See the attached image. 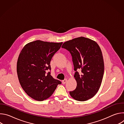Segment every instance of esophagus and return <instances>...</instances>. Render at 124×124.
I'll list each match as a JSON object with an SVG mask.
<instances>
[{
	"mask_svg": "<svg viewBox=\"0 0 124 124\" xmlns=\"http://www.w3.org/2000/svg\"><path fill=\"white\" fill-rule=\"evenodd\" d=\"M67 79L66 78V79H64L63 80H62V83L63 84H65L66 83V82H67Z\"/></svg>",
	"mask_w": 124,
	"mask_h": 124,
	"instance_id": "obj_1",
	"label": "esophagus"
}]
</instances>
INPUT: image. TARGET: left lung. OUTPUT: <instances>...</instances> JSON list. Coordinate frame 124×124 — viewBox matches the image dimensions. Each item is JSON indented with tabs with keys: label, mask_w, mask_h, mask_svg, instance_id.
Wrapping results in <instances>:
<instances>
[{
	"label": "left lung",
	"mask_w": 124,
	"mask_h": 124,
	"mask_svg": "<svg viewBox=\"0 0 124 124\" xmlns=\"http://www.w3.org/2000/svg\"><path fill=\"white\" fill-rule=\"evenodd\" d=\"M62 48L68 50L72 56L76 89L70 91L73 98L85 101L93 98L101 86L104 73V62L98 44L90 39L80 37L63 43ZM78 69L82 70L79 75Z\"/></svg>",
	"instance_id": "1"
}]
</instances>
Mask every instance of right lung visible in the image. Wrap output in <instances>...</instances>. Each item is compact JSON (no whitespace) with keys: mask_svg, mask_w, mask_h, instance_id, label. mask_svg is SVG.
<instances>
[{"mask_svg":"<svg viewBox=\"0 0 124 124\" xmlns=\"http://www.w3.org/2000/svg\"><path fill=\"white\" fill-rule=\"evenodd\" d=\"M62 43L37 40L26 44L21 51L16 65L17 77L23 90L32 99H47L61 83L50 72H46L51 70L50 61Z\"/></svg>","mask_w":124,"mask_h":124,"instance_id":"right-lung-1","label":"right lung"}]
</instances>
